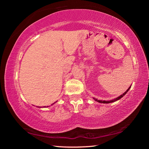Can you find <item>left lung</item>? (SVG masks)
Listing matches in <instances>:
<instances>
[{
  "mask_svg": "<svg viewBox=\"0 0 149 149\" xmlns=\"http://www.w3.org/2000/svg\"><path fill=\"white\" fill-rule=\"evenodd\" d=\"M131 88V86L128 88V89H127V91H126L125 92H124L123 93L122 95H121L120 96H119V97H117V98H116V99H113V100H98V99H95V98H93V99H94L95 101H97V102H100V103H104V104H107V103H110V102H115V101H117V100H120L121 98H122L123 96H124L126 93H127V92H128V91L130 90V89Z\"/></svg>",
  "mask_w": 149,
  "mask_h": 149,
  "instance_id": "8db88e82",
  "label": "left lung"
}]
</instances>
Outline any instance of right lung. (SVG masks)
<instances>
[{"instance_id": "1", "label": "right lung", "mask_w": 149, "mask_h": 149, "mask_svg": "<svg viewBox=\"0 0 149 149\" xmlns=\"http://www.w3.org/2000/svg\"><path fill=\"white\" fill-rule=\"evenodd\" d=\"M55 102H54V103H55ZM53 104H54V103H53ZM49 107V106H47V107Z\"/></svg>"}]
</instances>
